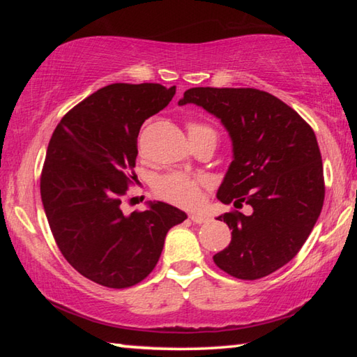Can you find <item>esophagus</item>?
I'll list each match as a JSON object with an SVG mask.
<instances>
[{"instance_id":"obj_1","label":"esophagus","mask_w":357,"mask_h":357,"mask_svg":"<svg viewBox=\"0 0 357 357\" xmlns=\"http://www.w3.org/2000/svg\"><path fill=\"white\" fill-rule=\"evenodd\" d=\"M190 220L193 223H206L209 220V217L204 214H190Z\"/></svg>"}]
</instances>
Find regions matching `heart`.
<instances>
[{
	"label": "heart",
	"instance_id": "obj_1",
	"mask_svg": "<svg viewBox=\"0 0 357 357\" xmlns=\"http://www.w3.org/2000/svg\"><path fill=\"white\" fill-rule=\"evenodd\" d=\"M211 130L206 126L190 123L189 130ZM206 179L200 176H190V174L181 173V172H172L167 174H162L155 179L154 190L162 200L168 203L176 204V206L183 208H192L200 202L202 198V189L206 185Z\"/></svg>",
	"mask_w": 357,
	"mask_h": 357
}]
</instances>
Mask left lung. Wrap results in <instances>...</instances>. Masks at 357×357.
<instances>
[{
  "label": "left lung",
  "instance_id": "1",
  "mask_svg": "<svg viewBox=\"0 0 357 357\" xmlns=\"http://www.w3.org/2000/svg\"><path fill=\"white\" fill-rule=\"evenodd\" d=\"M178 104H195L220 119L233 142V162L217 198L252 206L250 215L217 217L233 231L214 263L243 280L273 274L298 255L321 213L315 132L285 102L255 88H190Z\"/></svg>",
  "mask_w": 357,
  "mask_h": 357
}]
</instances>
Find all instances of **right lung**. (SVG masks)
<instances>
[{"label":"right lung","instance_id":"right-lung-1","mask_svg":"<svg viewBox=\"0 0 357 357\" xmlns=\"http://www.w3.org/2000/svg\"><path fill=\"white\" fill-rule=\"evenodd\" d=\"M176 86L113 83L59 121L47 148L40 197L58 249L72 268L108 288L146 279L168 229L184 211L155 202L124 214L121 200L135 179L142 124L170 104Z\"/></svg>","mask_w":357,"mask_h":357}]
</instances>
